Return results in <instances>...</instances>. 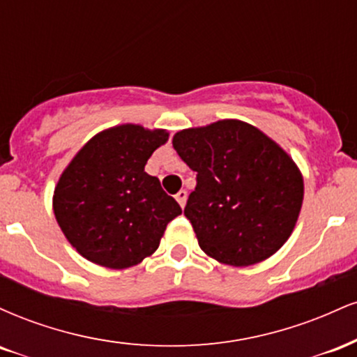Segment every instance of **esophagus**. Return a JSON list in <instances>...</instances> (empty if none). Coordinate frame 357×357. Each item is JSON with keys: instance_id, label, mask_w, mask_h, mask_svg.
Instances as JSON below:
<instances>
[{"instance_id": "esophagus-1", "label": "esophagus", "mask_w": 357, "mask_h": 357, "mask_svg": "<svg viewBox=\"0 0 357 357\" xmlns=\"http://www.w3.org/2000/svg\"><path fill=\"white\" fill-rule=\"evenodd\" d=\"M176 199H178V203L181 204V208H184V204H186V199H188V192L184 190L178 191V195H176Z\"/></svg>"}]
</instances>
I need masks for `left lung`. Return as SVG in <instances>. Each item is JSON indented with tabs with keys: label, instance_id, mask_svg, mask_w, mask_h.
Instances as JSON below:
<instances>
[{
	"label": "left lung",
	"instance_id": "8db88e82",
	"mask_svg": "<svg viewBox=\"0 0 357 357\" xmlns=\"http://www.w3.org/2000/svg\"><path fill=\"white\" fill-rule=\"evenodd\" d=\"M173 146L196 171L184 216L206 255L247 267L285 243L301 213L304 181L282 147L241 121L181 130Z\"/></svg>",
	"mask_w": 357,
	"mask_h": 357
}]
</instances>
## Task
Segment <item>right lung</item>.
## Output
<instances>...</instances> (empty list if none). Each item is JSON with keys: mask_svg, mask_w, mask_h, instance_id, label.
I'll list each match as a JSON object with an SVG mask.
<instances>
[{"mask_svg": "<svg viewBox=\"0 0 357 357\" xmlns=\"http://www.w3.org/2000/svg\"><path fill=\"white\" fill-rule=\"evenodd\" d=\"M166 141V130L117 126L90 139L72 159L55 188L53 211L82 257L127 268L158 250L167 223L183 213L144 171Z\"/></svg>", "mask_w": 357, "mask_h": 357, "instance_id": "obj_1", "label": "right lung"}]
</instances>
